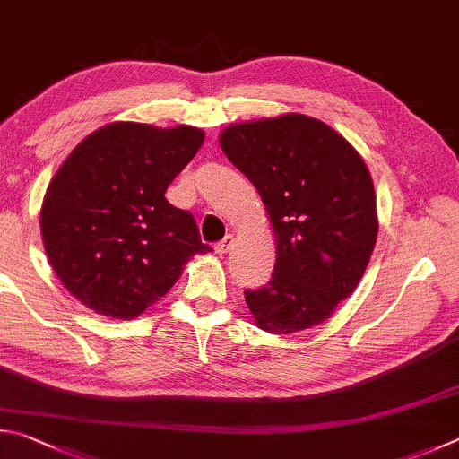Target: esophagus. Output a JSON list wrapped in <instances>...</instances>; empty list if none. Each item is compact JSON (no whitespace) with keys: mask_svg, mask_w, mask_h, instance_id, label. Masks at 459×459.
<instances>
[{"mask_svg":"<svg viewBox=\"0 0 459 459\" xmlns=\"http://www.w3.org/2000/svg\"><path fill=\"white\" fill-rule=\"evenodd\" d=\"M231 244H234V236H225L221 242H217L215 244V254H220V255H223V254H228L230 252V247H231Z\"/></svg>","mask_w":459,"mask_h":459,"instance_id":"1","label":"esophagus"}]
</instances>
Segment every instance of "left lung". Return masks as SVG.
Masks as SVG:
<instances>
[{"label":"left lung","mask_w":459,"mask_h":459,"mask_svg":"<svg viewBox=\"0 0 459 459\" xmlns=\"http://www.w3.org/2000/svg\"><path fill=\"white\" fill-rule=\"evenodd\" d=\"M220 144L260 193L276 238L270 282L244 292L254 323L272 334L323 325L355 292L379 234L363 157L300 112L225 126Z\"/></svg>","instance_id":"1"}]
</instances>
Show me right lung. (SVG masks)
<instances>
[{
    "mask_svg": "<svg viewBox=\"0 0 459 459\" xmlns=\"http://www.w3.org/2000/svg\"><path fill=\"white\" fill-rule=\"evenodd\" d=\"M205 133L118 120L80 141L48 185L39 230L56 276L96 315L141 316L181 278L201 244L195 220L165 191Z\"/></svg>",
    "mask_w": 459,
    "mask_h": 459,
    "instance_id": "1",
    "label": "right lung"
}]
</instances>
